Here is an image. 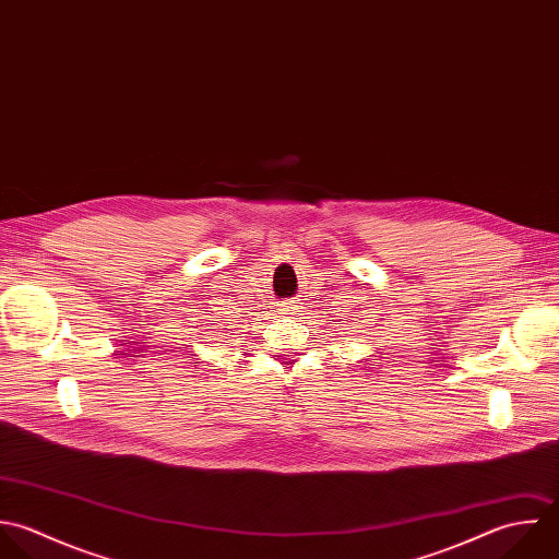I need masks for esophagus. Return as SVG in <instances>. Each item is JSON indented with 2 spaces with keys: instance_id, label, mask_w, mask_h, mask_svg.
I'll return each mask as SVG.
<instances>
[{
  "instance_id": "34e87169",
  "label": "esophagus",
  "mask_w": 559,
  "mask_h": 559,
  "mask_svg": "<svg viewBox=\"0 0 559 559\" xmlns=\"http://www.w3.org/2000/svg\"><path fill=\"white\" fill-rule=\"evenodd\" d=\"M288 308H290V306H286V308H284V310H286V312H293V310H288Z\"/></svg>"
}]
</instances>
